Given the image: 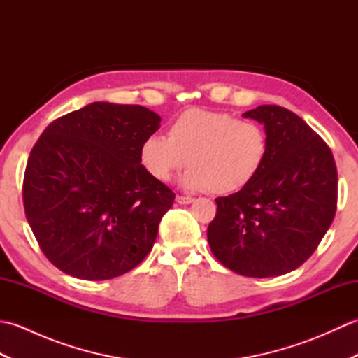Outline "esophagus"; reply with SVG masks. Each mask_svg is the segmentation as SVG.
I'll list each match as a JSON object with an SVG mask.
<instances>
[{"label": "esophagus", "mask_w": 358, "mask_h": 358, "mask_svg": "<svg viewBox=\"0 0 358 358\" xmlns=\"http://www.w3.org/2000/svg\"><path fill=\"white\" fill-rule=\"evenodd\" d=\"M175 201H177L178 204H191V203H194V199H191V196L177 195V196H175Z\"/></svg>", "instance_id": "1"}]
</instances>
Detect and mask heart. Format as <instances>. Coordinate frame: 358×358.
I'll return each instance as SVG.
<instances>
[{
	"mask_svg": "<svg viewBox=\"0 0 358 358\" xmlns=\"http://www.w3.org/2000/svg\"><path fill=\"white\" fill-rule=\"evenodd\" d=\"M269 150L264 127L231 113L189 109L175 118L167 136L152 134L140 146L141 166L152 178L166 181L186 163L180 177L187 191L235 194L260 173Z\"/></svg>",
	"mask_w": 358,
	"mask_h": 358,
	"instance_id": "b5f03b06",
	"label": "heart"
}]
</instances>
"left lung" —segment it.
<instances>
[{
	"label": "left lung",
	"instance_id": "obj_1",
	"mask_svg": "<svg viewBox=\"0 0 358 358\" xmlns=\"http://www.w3.org/2000/svg\"><path fill=\"white\" fill-rule=\"evenodd\" d=\"M243 117L264 126L268 158L252 183L215 200L208 241L240 275L278 277L305 263L328 232L337 167L328 144L294 112L264 104Z\"/></svg>",
	"mask_w": 358,
	"mask_h": 358
}]
</instances>
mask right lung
Returning a JSON list of instances; mask_svg holds the SVG:
<instances>
[{"instance_id":"right-lung-1","label":"right lung","mask_w":358,"mask_h":358,"mask_svg":"<svg viewBox=\"0 0 358 358\" xmlns=\"http://www.w3.org/2000/svg\"><path fill=\"white\" fill-rule=\"evenodd\" d=\"M159 121L143 106L95 101L53 121L35 143L22 183L26 218L67 275H123L154 246L175 199L140 162Z\"/></svg>"}]
</instances>
